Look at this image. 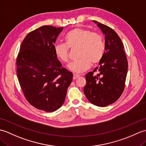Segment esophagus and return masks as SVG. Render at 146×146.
Masks as SVG:
<instances>
[{"mask_svg":"<svg viewBox=\"0 0 146 146\" xmlns=\"http://www.w3.org/2000/svg\"><path fill=\"white\" fill-rule=\"evenodd\" d=\"M80 77V75H73V80H76L77 78H78Z\"/></svg>","mask_w":146,"mask_h":146,"instance_id":"1","label":"esophagus"}]
</instances>
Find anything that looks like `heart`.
<instances>
[{"instance_id":"b5f03b06","label":"heart","mask_w":146,"mask_h":146,"mask_svg":"<svg viewBox=\"0 0 146 146\" xmlns=\"http://www.w3.org/2000/svg\"><path fill=\"white\" fill-rule=\"evenodd\" d=\"M65 43H56L54 52L56 57L63 63L70 60V48H78V61L68 65L70 70L81 73L93 65L98 64L103 58L105 46L104 37L97 32L77 27L70 31L64 36Z\"/></svg>"}]
</instances>
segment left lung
<instances>
[{
	"label": "left lung",
	"instance_id": "obj_1",
	"mask_svg": "<svg viewBox=\"0 0 146 146\" xmlns=\"http://www.w3.org/2000/svg\"><path fill=\"white\" fill-rule=\"evenodd\" d=\"M94 22L105 35V49L100 66L86 75L83 91L92 104L106 107L116 102L124 90L128 62L117 34L110 27Z\"/></svg>",
	"mask_w": 146,
	"mask_h": 146
}]
</instances>
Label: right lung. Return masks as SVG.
Listing matches in <instances>:
<instances>
[{
    "label": "right lung",
    "instance_id": "right-lung-1",
    "mask_svg": "<svg viewBox=\"0 0 146 146\" xmlns=\"http://www.w3.org/2000/svg\"><path fill=\"white\" fill-rule=\"evenodd\" d=\"M63 27L43 26L24 39L16 60L19 82L26 99L48 112L63 104L73 74L62 67L54 44Z\"/></svg>",
    "mask_w": 146,
    "mask_h": 146
}]
</instances>
